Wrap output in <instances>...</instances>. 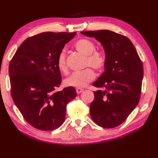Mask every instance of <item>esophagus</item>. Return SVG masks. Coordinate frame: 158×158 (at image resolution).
Segmentation results:
<instances>
[{"label":"esophagus","mask_w":158,"mask_h":158,"mask_svg":"<svg viewBox=\"0 0 158 158\" xmlns=\"http://www.w3.org/2000/svg\"><path fill=\"white\" fill-rule=\"evenodd\" d=\"M84 89H82L81 88H77L76 89V92H77V94H80V93H81L82 92H83Z\"/></svg>","instance_id":"esophagus-1"}]
</instances>
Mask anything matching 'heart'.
<instances>
[{
	"mask_svg": "<svg viewBox=\"0 0 158 158\" xmlns=\"http://www.w3.org/2000/svg\"><path fill=\"white\" fill-rule=\"evenodd\" d=\"M74 47L79 52L86 56V66H90L95 70L100 72L105 67L106 57L104 52L95 51L96 46L91 40L81 39L74 44ZM56 66L62 74L68 73V66L66 64V53L64 50L61 51L56 58ZM95 77V73L91 68L73 73L69 77L64 79V84L66 86L82 88L90 83Z\"/></svg>",
	"mask_w": 158,
	"mask_h": 158,
	"instance_id": "heart-1",
	"label": "heart"
}]
</instances>
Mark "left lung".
Returning a JSON list of instances; mask_svg holds the SVG:
<instances>
[{
	"mask_svg": "<svg viewBox=\"0 0 158 158\" xmlns=\"http://www.w3.org/2000/svg\"><path fill=\"white\" fill-rule=\"evenodd\" d=\"M81 33L100 42L106 57L105 70L93 84L100 89L94 92L91 117L102 127H116L126 120L139 101L143 63L132 41L123 35L109 30Z\"/></svg>",
	"mask_w": 158,
	"mask_h": 158,
	"instance_id": "left-lung-1",
	"label": "left lung"
}]
</instances>
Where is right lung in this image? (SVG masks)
Listing matches in <instances>:
<instances>
[{
    "mask_svg": "<svg viewBox=\"0 0 158 158\" xmlns=\"http://www.w3.org/2000/svg\"><path fill=\"white\" fill-rule=\"evenodd\" d=\"M75 35L44 32L28 38L10 62L13 100L25 120L38 130L59 128L65 119L66 105L77 97L72 86L55 92L61 82L57 56Z\"/></svg>",
    "mask_w": 158,
    "mask_h": 158,
    "instance_id": "right-lung-1",
    "label": "right lung"
}]
</instances>
